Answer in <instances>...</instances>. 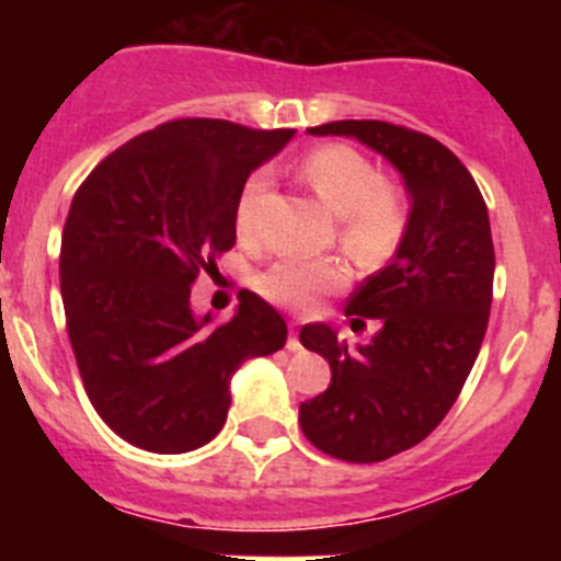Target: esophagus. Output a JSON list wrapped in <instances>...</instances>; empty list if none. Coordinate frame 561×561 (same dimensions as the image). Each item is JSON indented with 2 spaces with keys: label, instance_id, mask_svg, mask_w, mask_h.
<instances>
[{
  "label": "esophagus",
  "instance_id": "34e87169",
  "mask_svg": "<svg viewBox=\"0 0 561 561\" xmlns=\"http://www.w3.org/2000/svg\"><path fill=\"white\" fill-rule=\"evenodd\" d=\"M286 348H289L291 354H297V351H304V342H300V336H297L295 325H291V329H289V340H286Z\"/></svg>",
  "mask_w": 561,
  "mask_h": 561
}]
</instances>
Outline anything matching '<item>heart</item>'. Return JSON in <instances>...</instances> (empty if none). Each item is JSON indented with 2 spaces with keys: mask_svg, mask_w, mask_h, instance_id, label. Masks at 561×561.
<instances>
[{
  "mask_svg": "<svg viewBox=\"0 0 561 561\" xmlns=\"http://www.w3.org/2000/svg\"><path fill=\"white\" fill-rule=\"evenodd\" d=\"M304 185L323 202L340 221L342 247L362 261L379 264L396 252L408 230V205L362 151L351 146H323L306 153L297 168ZM270 187V173L257 171L247 180L236 205V227L241 236L252 232L257 199ZM345 270L331 261L286 257L257 277L261 295L289 309H311L317 297L345 284Z\"/></svg>",
  "mask_w": 561,
  "mask_h": 561,
  "instance_id": "b5f03b06",
  "label": "heart"
}]
</instances>
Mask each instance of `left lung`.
Wrapping results in <instances>:
<instances>
[{
  "mask_svg": "<svg viewBox=\"0 0 561 561\" xmlns=\"http://www.w3.org/2000/svg\"><path fill=\"white\" fill-rule=\"evenodd\" d=\"M309 134L368 146L399 171L410 199L390 264L345 306L348 317L381 320L379 334L348 348L329 323L300 331L331 365L329 390L300 404V430L331 458L376 463L438 427L478 359L494 284L489 210L472 173L427 134L381 121H336Z\"/></svg>",
  "mask_w": 561,
  "mask_h": 561,
  "instance_id": "obj_1",
  "label": "left lung"
}]
</instances>
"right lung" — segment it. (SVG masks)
<instances>
[{
  "mask_svg": "<svg viewBox=\"0 0 561 561\" xmlns=\"http://www.w3.org/2000/svg\"><path fill=\"white\" fill-rule=\"evenodd\" d=\"M295 137L227 121H173L89 173L61 236V300L78 370L112 433L180 455L219 435L230 379L284 348L286 320L255 291L230 323L191 306L199 270L236 244V205L255 168Z\"/></svg>",
  "mask_w": 561,
  "mask_h": 561,
  "instance_id": "obj_1",
  "label": "right lung"
}]
</instances>
